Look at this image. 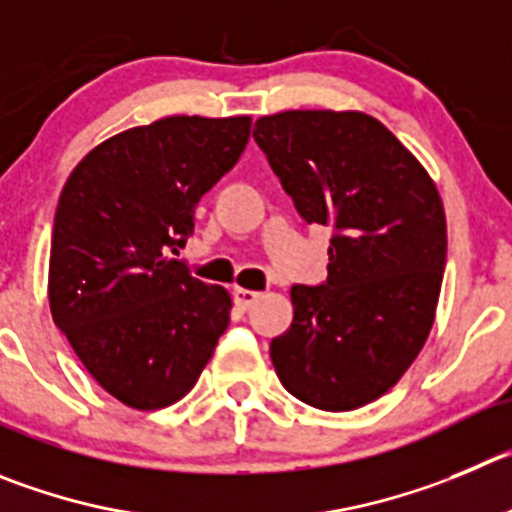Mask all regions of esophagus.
I'll use <instances>...</instances> for the list:
<instances>
[{
    "label": "esophagus",
    "instance_id": "34e87169",
    "mask_svg": "<svg viewBox=\"0 0 512 512\" xmlns=\"http://www.w3.org/2000/svg\"><path fill=\"white\" fill-rule=\"evenodd\" d=\"M232 298H234V305H237V308H242V310H250L252 305L257 303V300L262 298V293H257V290H245V288H237L232 293Z\"/></svg>",
    "mask_w": 512,
    "mask_h": 512
}]
</instances>
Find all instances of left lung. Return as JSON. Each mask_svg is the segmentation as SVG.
<instances>
[{
	"label": "left lung",
	"instance_id": "8db88e82",
	"mask_svg": "<svg viewBox=\"0 0 512 512\" xmlns=\"http://www.w3.org/2000/svg\"><path fill=\"white\" fill-rule=\"evenodd\" d=\"M257 146L308 224L333 227L328 280L293 285L270 343L285 389L323 412L379 399L422 351L442 288L447 219L417 156L361 111H283Z\"/></svg>",
	"mask_w": 512,
	"mask_h": 512
}]
</instances>
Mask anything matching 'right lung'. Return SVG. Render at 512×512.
Wrapping results in <instances>:
<instances>
[{"mask_svg":"<svg viewBox=\"0 0 512 512\" xmlns=\"http://www.w3.org/2000/svg\"><path fill=\"white\" fill-rule=\"evenodd\" d=\"M250 116H169L116 133L62 186L50 313L88 374L126 407L164 409L197 384L232 298L174 260L199 199L237 164Z\"/></svg>","mask_w":512,"mask_h":512,"instance_id":"add662e5","label":"right lung"}]
</instances>
